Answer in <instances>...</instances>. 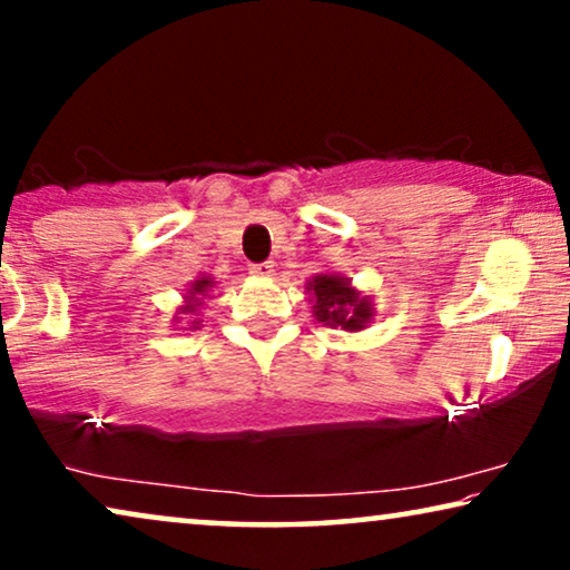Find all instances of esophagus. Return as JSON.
Segmentation results:
<instances>
[{"mask_svg":"<svg viewBox=\"0 0 570 570\" xmlns=\"http://www.w3.org/2000/svg\"><path fill=\"white\" fill-rule=\"evenodd\" d=\"M252 275L254 277H262V279H269L272 275H275V264H272V262L252 264Z\"/></svg>","mask_w":570,"mask_h":570,"instance_id":"esophagus-1","label":"esophagus"}]
</instances>
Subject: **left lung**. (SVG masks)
Listing matches in <instances>:
<instances>
[{
    "label": "left lung",
    "mask_w": 570,
    "mask_h": 570,
    "mask_svg": "<svg viewBox=\"0 0 570 570\" xmlns=\"http://www.w3.org/2000/svg\"><path fill=\"white\" fill-rule=\"evenodd\" d=\"M306 293L311 301L316 322L342 332H363L373 322L376 308H373L371 295L350 283V277L334 275V272H318L306 283Z\"/></svg>",
    "instance_id": "1"
}]
</instances>
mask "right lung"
<instances>
[{
  "mask_svg": "<svg viewBox=\"0 0 570 570\" xmlns=\"http://www.w3.org/2000/svg\"><path fill=\"white\" fill-rule=\"evenodd\" d=\"M213 287H215V277L209 275H199L194 283H189V287H186L184 293V303L181 306L176 308L174 314V324H186L181 326V330H199L202 326V318H191V316H199V308L202 303H205V298H213ZM189 317V323H184L183 318Z\"/></svg>",
  "mask_w": 570,
  "mask_h": 570,
  "instance_id": "right-lung-1",
  "label": "right lung"
}]
</instances>
